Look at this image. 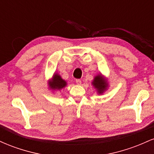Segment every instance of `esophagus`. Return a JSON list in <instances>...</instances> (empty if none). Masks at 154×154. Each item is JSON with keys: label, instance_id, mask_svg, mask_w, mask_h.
Listing matches in <instances>:
<instances>
[{"label": "esophagus", "instance_id": "esophagus-1", "mask_svg": "<svg viewBox=\"0 0 154 154\" xmlns=\"http://www.w3.org/2000/svg\"><path fill=\"white\" fill-rule=\"evenodd\" d=\"M76 83H77V85H81V83H82V81L80 80V79H76Z\"/></svg>", "mask_w": 154, "mask_h": 154}]
</instances>
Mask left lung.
Segmentation results:
<instances>
[{
	"mask_svg": "<svg viewBox=\"0 0 154 154\" xmlns=\"http://www.w3.org/2000/svg\"><path fill=\"white\" fill-rule=\"evenodd\" d=\"M93 86L98 90V93H102L106 89L108 84L106 80L103 79V77L101 75H98L95 77L94 80L93 82Z\"/></svg>",
	"mask_w": 154,
	"mask_h": 154,
	"instance_id": "8db88e82",
	"label": "left lung"
}]
</instances>
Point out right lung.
Here are the masks:
<instances>
[{
    "label": "right lung",
    "mask_w": 154,
    "mask_h": 154,
    "mask_svg": "<svg viewBox=\"0 0 154 154\" xmlns=\"http://www.w3.org/2000/svg\"><path fill=\"white\" fill-rule=\"evenodd\" d=\"M66 85V81L63 80L59 75H54L52 80L49 82V86L52 89L61 90Z\"/></svg>",
    "instance_id": "right-lung-1"
}]
</instances>
